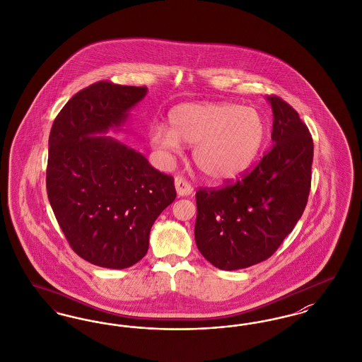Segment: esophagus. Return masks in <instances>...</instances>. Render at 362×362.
Segmentation results:
<instances>
[{
    "label": "esophagus",
    "mask_w": 362,
    "mask_h": 362,
    "mask_svg": "<svg viewBox=\"0 0 362 362\" xmlns=\"http://www.w3.org/2000/svg\"><path fill=\"white\" fill-rule=\"evenodd\" d=\"M175 189L177 197H187L192 194V187L188 183L187 180H185L182 176H176L175 177Z\"/></svg>",
    "instance_id": "34e87169"
}]
</instances>
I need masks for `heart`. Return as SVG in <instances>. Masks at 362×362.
Here are the masks:
<instances>
[{
    "label": "heart",
    "instance_id": "obj_1",
    "mask_svg": "<svg viewBox=\"0 0 362 362\" xmlns=\"http://www.w3.org/2000/svg\"><path fill=\"white\" fill-rule=\"evenodd\" d=\"M170 129L153 125L148 139L168 158L180 143L194 145L198 170L214 182H229L245 173L259 156L267 137V122L253 107L226 102L182 103L168 115Z\"/></svg>",
    "mask_w": 362,
    "mask_h": 362
}]
</instances>
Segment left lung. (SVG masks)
I'll use <instances>...</instances> for the list:
<instances>
[{"label":"left lung","instance_id":"left-lung-1","mask_svg":"<svg viewBox=\"0 0 362 362\" xmlns=\"http://www.w3.org/2000/svg\"><path fill=\"white\" fill-rule=\"evenodd\" d=\"M267 101L274 113L271 151L235 185L195 194V243L223 271L271 257L302 217L310 194V132L287 102L275 95Z\"/></svg>","mask_w":362,"mask_h":362}]
</instances>
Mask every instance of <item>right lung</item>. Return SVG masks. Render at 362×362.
I'll return each mask as SVG.
<instances>
[{"label": "right lung", "mask_w": 362, "mask_h": 362, "mask_svg": "<svg viewBox=\"0 0 362 362\" xmlns=\"http://www.w3.org/2000/svg\"><path fill=\"white\" fill-rule=\"evenodd\" d=\"M146 91L97 82L64 105L49 133L51 207L74 252L102 268L141 260L153 222L176 198L173 176L106 134L122 129Z\"/></svg>", "instance_id": "1"}]
</instances>
